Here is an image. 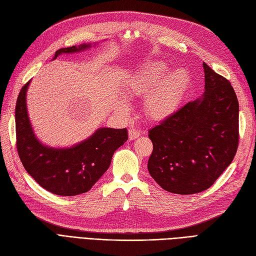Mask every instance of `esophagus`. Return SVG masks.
Wrapping results in <instances>:
<instances>
[{
  "instance_id": "34e87169",
  "label": "esophagus",
  "mask_w": 256,
  "mask_h": 256,
  "mask_svg": "<svg viewBox=\"0 0 256 256\" xmlns=\"http://www.w3.org/2000/svg\"><path fill=\"white\" fill-rule=\"evenodd\" d=\"M140 135V132L138 130H136L135 128H132L128 130V138H130V140H136Z\"/></svg>"
}]
</instances>
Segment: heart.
<instances>
[{"instance_id": "1", "label": "heart", "mask_w": 256, "mask_h": 256, "mask_svg": "<svg viewBox=\"0 0 256 256\" xmlns=\"http://www.w3.org/2000/svg\"><path fill=\"white\" fill-rule=\"evenodd\" d=\"M166 62L152 60L144 64L130 78L126 88L128 95L146 96L145 112L152 120H163L178 109L187 92L190 76L184 69L171 70ZM122 110L128 104L120 102Z\"/></svg>"}]
</instances>
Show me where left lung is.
Returning <instances> with one entry per match:
<instances>
[{
    "label": "left lung",
    "instance_id": "obj_1",
    "mask_svg": "<svg viewBox=\"0 0 256 256\" xmlns=\"http://www.w3.org/2000/svg\"><path fill=\"white\" fill-rule=\"evenodd\" d=\"M204 93L149 130L152 178L164 190L192 194L211 187L234 160L239 102L230 82L203 62Z\"/></svg>",
    "mask_w": 256,
    "mask_h": 256
}]
</instances>
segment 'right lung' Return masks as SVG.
<instances>
[{
  "mask_svg": "<svg viewBox=\"0 0 256 256\" xmlns=\"http://www.w3.org/2000/svg\"><path fill=\"white\" fill-rule=\"evenodd\" d=\"M92 44H81L58 50L60 54L85 50ZM26 83L18 95L15 121L17 152L26 171L38 185L58 196H76L88 192L107 171L116 150L128 140L126 128H100L70 148L45 146L36 138L27 110Z\"/></svg>",
  "mask_w": 256,
  "mask_h": 256,
  "instance_id": "1",
  "label": "right lung"
}]
</instances>
